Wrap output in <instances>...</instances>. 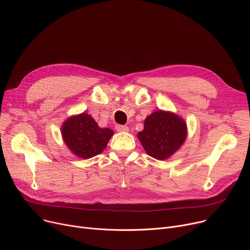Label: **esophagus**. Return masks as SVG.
<instances>
[{"instance_id": "34e87169", "label": "esophagus", "mask_w": 250, "mask_h": 250, "mask_svg": "<svg viewBox=\"0 0 250 250\" xmlns=\"http://www.w3.org/2000/svg\"><path fill=\"white\" fill-rule=\"evenodd\" d=\"M115 129L118 130V132H127L128 127L126 125H116Z\"/></svg>"}]
</instances>
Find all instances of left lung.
<instances>
[{
  "label": "left lung",
  "mask_w": 250,
  "mask_h": 250,
  "mask_svg": "<svg viewBox=\"0 0 250 250\" xmlns=\"http://www.w3.org/2000/svg\"><path fill=\"white\" fill-rule=\"evenodd\" d=\"M187 134V124L182 118L171 112L158 110L146 118L138 139L149 156L165 160L179 149Z\"/></svg>",
  "instance_id": "left-lung-1"
}]
</instances>
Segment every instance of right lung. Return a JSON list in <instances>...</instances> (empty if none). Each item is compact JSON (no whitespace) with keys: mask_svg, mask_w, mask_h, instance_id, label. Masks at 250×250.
<instances>
[{"mask_svg":"<svg viewBox=\"0 0 250 250\" xmlns=\"http://www.w3.org/2000/svg\"><path fill=\"white\" fill-rule=\"evenodd\" d=\"M65 145L78 157L89 159L103 152L113 132L110 128H101L87 113L70 117L62 127Z\"/></svg>","mask_w":250,"mask_h":250,"instance_id":"1","label":"right lung"}]
</instances>
